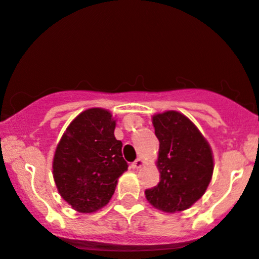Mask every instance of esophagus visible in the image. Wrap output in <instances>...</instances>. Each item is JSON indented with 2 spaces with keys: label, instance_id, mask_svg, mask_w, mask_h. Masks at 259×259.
<instances>
[{
  "label": "esophagus",
  "instance_id": "1",
  "mask_svg": "<svg viewBox=\"0 0 259 259\" xmlns=\"http://www.w3.org/2000/svg\"><path fill=\"white\" fill-rule=\"evenodd\" d=\"M143 165H144V160H143V159H137V160H135V161L132 164V167H133V168H140Z\"/></svg>",
  "mask_w": 259,
  "mask_h": 259
}]
</instances>
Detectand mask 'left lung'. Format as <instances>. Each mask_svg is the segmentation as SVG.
Wrapping results in <instances>:
<instances>
[{
  "label": "left lung",
  "mask_w": 259,
  "mask_h": 259,
  "mask_svg": "<svg viewBox=\"0 0 259 259\" xmlns=\"http://www.w3.org/2000/svg\"><path fill=\"white\" fill-rule=\"evenodd\" d=\"M152 124L160 143V182L146 190V198L164 212L184 211L201 198L211 181V149L194 122L178 111L157 114Z\"/></svg>",
  "instance_id": "obj_1"
}]
</instances>
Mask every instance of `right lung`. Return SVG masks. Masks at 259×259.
Listing matches in <instances>:
<instances>
[{
    "mask_svg": "<svg viewBox=\"0 0 259 259\" xmlns=\"http://www.w3.org/2000/svg\"><path fill=\"white\" fill-rule=\"evenodd\" d=\"M108 110L88 109L70 122L56 149L53 178L62 197L83 213L109 202L119 176L127 170L122 143L114 137Z\"/></svg>",
    "mask_w": 259,
    "mask_h": 259,
    "instance_id": "add662e5",
    "label": "right lung"
}]
</instances>
